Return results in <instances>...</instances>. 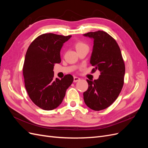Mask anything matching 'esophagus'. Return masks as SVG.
<instances>
[{
    "instance_id": "1",
    "label": "esophagus",
    "mask_w": 148,
    "mask_h": 148,
    "mask_svg": "<svg viewBox=\"0 0 148 148\" xmlns=\"http://www.w3.org/2000/svg\"><path fill=\"white\" fill-rule=\"evenodd\" d=\"M79 80H80V78L79 77H73V82H75V83L79 81Z\"/></svg>"
}]
</instances>
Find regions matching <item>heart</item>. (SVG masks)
Here are the masks:
<instances>
[{"label":"heart","instance_id":"1","mask_svg":"<svg viewBox=\"0 0 148 148\" xmlns=\"http://www.w3.org/2000/svg\"><path fill=\"white\" fill-rule=\"evenodd\" d=\"M75 46V47L76 49V50H77V51H78L79 50H81V49L84 48V47H88L87 44L83 42V41H77L74 44Z\"/></svg>","mask_w":148,"mask_h":148}]
</instances>
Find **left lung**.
<instances>
[{
  "mask_svg": "<svg viewBox=\"0 0 148 148\" xmlns=\"http://www.w3.org/2000/svg\"><path fill=\"white\" fill-rule=\"evenodd\" d=\"M85 36L94 39L90 64L91 73L99 70V78L87 79L88 88L83 92L85 104L96 111L105 109L117 99L124 84L125 66L120 49L115 40L103 31L89 32Z\"/></svg>",
  "mask_w": 148,
  "mask_h": 148,
  "instance_id": "left-lung-1",
  "label": "left lung"
}]
</instances>
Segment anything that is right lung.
Instances as JSON below:
<instances>
[{"mask_svg":"<svg viewBox=\"0 0 148 148\" xmlns=\"http://www.w3.org/2000/svg\"><path fill=\"white\" fill-rule=\"evenodd\" d=\"M71 36L45 33L31 43L23 67L25 86L31 100L40 108L51 110L59 106L73 77L67 74L53 79V66L61 62L60 52L63 44Z\"/></svg>","mask_w":148,"mask_h":148,"instance_id":"add662e5","label":"right lung"}]
</instances>
